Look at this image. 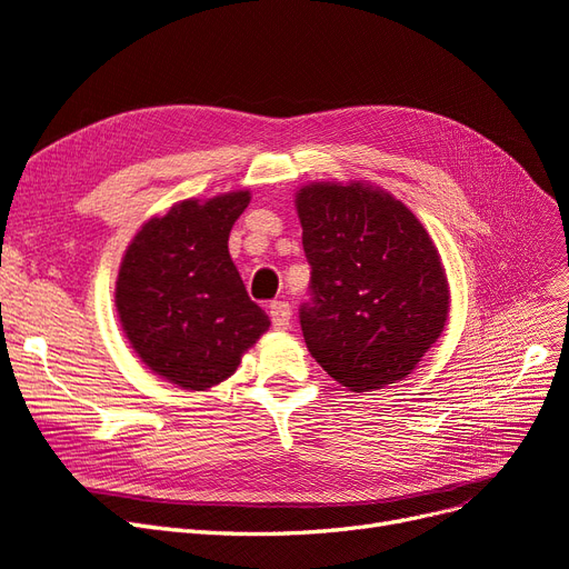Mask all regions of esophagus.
Segmentation results:
<instances>
[{
  "mask_svg": "<svg viewBox=\"0 0 569 569\" xmlns=\"http://www.w3.org/2000/svg\"><path fill=\"white\" fill-rule=\"evenodd\" d=\"M268 316L274 330H287L291 320V306L287 301H272L268 306Z\"/></svg>",
  "mask_w": 569,
  "mask_h": 569,
  "instance_id": "esophagus-1",
  "label": "esophagus"
}]
</instances>
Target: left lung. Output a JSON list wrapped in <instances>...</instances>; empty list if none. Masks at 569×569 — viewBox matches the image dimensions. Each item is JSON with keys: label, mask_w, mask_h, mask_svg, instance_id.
Instances as JSON below:
<instances>
[{"label": "left lung", "mask_w": 569, "mask_h": 569, "mask_svg": "<svg viewBox=\"0 0 569 569\" xmlns=\"http://www.w3.org/2000/svg\"><path fill=\"white\" fill-rule=\"evenodd\" d=\"M311 266L306 347L351 391L403 380L439 339L449 282L422 222L382 189L306 184L297 194Z\"/></svg>", "instance_id": "left-lung-1"}]
</instances>
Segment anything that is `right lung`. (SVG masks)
I'll use <instances>...</instances> for the list:
<instances>
[{
	"label": "right lung",
	"instance_id": "add662e5",
	"mask_svg": "<svg viewBox=\"0 0 569 569\" xmlns=\"http://www.w3.org/2000/svg\"><path fill=\"white\" fill-rule=\"evenodd\" d=\"M249 192L176 203L137 232L120 263L116 308L144 366L203 391L237 370L270 320L247 295L228 251Z\"/></svg>",
	"mask_w": 569,
	"mask_h": 569
}]
</instances>
